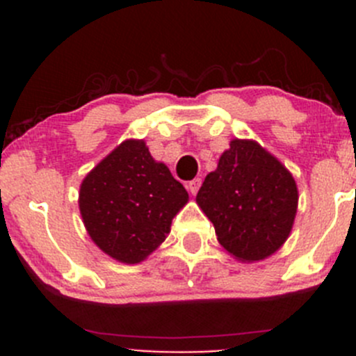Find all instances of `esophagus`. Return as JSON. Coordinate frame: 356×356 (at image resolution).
<instances>
[{"label":"esophagus","mask_w":356,"mask_h":356,"mask_svg":"<svg viewBox=\"0 0 356 356\" xmlns=\"http://www.w3.org/2000/svg\"><path fill=\"white\" fill-rule=\"evenodd\" d=\"M200 186H201V179H193V181H189L188 182V189H189V193H191V195H196V193H198V189H200Z\"/></svg>","instance_id":"1"}]
</instances>
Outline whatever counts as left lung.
<instances>
[{"label":"left lung","instance_id":"8db88e82","mask_svg":"<svg viewBox=\"0 0 356 356\" xmlns=\"http://www.w3.org/2000/svg\"><path fill=\"white\" fill-rule=\"evenodd\" d=\"M218 243L238 260H264L288 239L298 207L293 175L258 143L234 139L196 196Z\"/></svg>","mask_w":356,"mask_h":356}]
</instances>
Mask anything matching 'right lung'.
Returning <instances> with one entry per match:
<instances>
[{
	"label": "right lung",
	"instance_id": "right-lung-1",
	"mask_svg": "<svg viewBox=\"0 0 356 356\" xmlns=\"http://www.w3.org/2000/svg\"><path fill=\"white\" fill-rule=\"evenodd\" d=\"M188 191L145 141L122 143L82 181L79 208L92 241L124 264H139L170 232Z\"/></svg>",
	"mask_w": 356,
	"mask_h": 356
}]
</instances>
